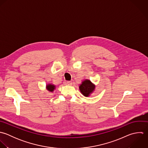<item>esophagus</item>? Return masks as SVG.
Instances as JSON below:
<instances>
[{
  "mask_svg": "<svg viewBox=\"0 0 148 148\" xmlns=\"http://www.w3.org/2000/svg\"><path fill=\"white\" fill-rule=\"evenodd\" d=\"M72 82L71 81H67L66 82V84L68 85H72Z\"/></svg>",
  "mask_w": 148,
  "mask_h": 148,
  "instance_id": "esophagus-1",
  "label": "esophagus"
}]
</instances>
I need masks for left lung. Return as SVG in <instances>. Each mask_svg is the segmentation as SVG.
I'll use <instances>...</instances> for the list:
<instances>
[{
	"label": "left lung",
	"mask_w": 148,
	"mask_h": 148,
	"mask_svg": "<svg viewBox=\"0 0 148 148\" xmlns=\"http://www.w3.org/2000/svg\"><path fill=\"white\" fill-rule=\"evenodd\" d=\"M95 85L89 79H85L79 86L81 93L85 97H89L95 89Z\"/></svg>",
	"instance_id": "1"
}]
</instances>
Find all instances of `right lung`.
<instances>
[{
    "mask_svg": "<svg viewBox=\"0 0 148 148\" xmlns=\"http://www.w3.org/2000/svg\"><path fill=\"white\" fill-rule=\"evenodd\" d=\"M56 86L52 84H48L46 85V89L47 90L51 92H53V90L55 89Z\"/></svg>",
    "mask_w": 148,
    "mask_h": 148,
    "instance_id": "right-lung-1",
    "label": "right lung"
}]
</instances>
